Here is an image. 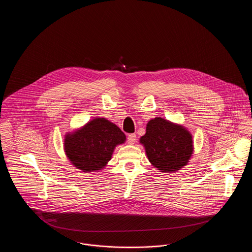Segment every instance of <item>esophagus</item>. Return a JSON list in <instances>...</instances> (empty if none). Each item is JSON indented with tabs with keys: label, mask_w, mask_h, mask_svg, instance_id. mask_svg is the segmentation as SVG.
Masks as SVG:
<instances>
[{
	"label": "esophagus",
	"mask_w": 252,
	"mask_h": 252,
	"mask_svg": "<svg viewBox=\"0 0 252 252\" xmlns=\"http://www.w3.org/2000/svg\"><path fill=\"white\" fill-rule=\"evenodd\" d=\"M136 142V135L135 134H130L127 137V143L129 144H134Z\"/></svg>",
	"instance_id": "1"
}]
</instances>
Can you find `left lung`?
Listing matches in <instances>:
<instances>
[{"label":"left lung","instance_id":"1","mask_svg":"<svg viewBox=\"0 0 252 252\" xmlns=\"http://www.w3.org/2000/svg\"><path fill=\"white\" fill-rule=\"evenodd\" d=\"M140 144L150 163L161 173H176L188 164L193 153L191 132L161 117L148 121Z\"/></svg>","mask_w":252,"mask_h":252}]
</instances>
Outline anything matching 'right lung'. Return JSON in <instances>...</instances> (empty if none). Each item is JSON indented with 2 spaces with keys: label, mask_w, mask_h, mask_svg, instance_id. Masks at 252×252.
I'll return each mask as SVG.
<instances>
[{
  "label": "right lung",
  "mask_w": 252,
  "mask_h": 252,
  "mask_svg": "<svg viewBox=\"0 0 252 252\" xmlns=\"http://www.w3.org/2000/svg\"><path fill=\"white\" fill-rule=\"evenodd\" d=\"M120 128L106 118H94L80 128L67 132L64 152L72 165L82 172H99L107 166L117 145L126 143Z\"/></svg>",
  "instance_id": "right-lung-1"
}]
</instances>
